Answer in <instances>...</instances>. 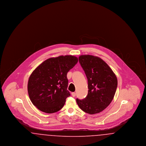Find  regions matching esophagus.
I'll return each mask as SVG.
<instances>
[{"label":"esophagus","mask_w":146,"mask_h":146,"mask_svg":"<svg viewBox=\"0 0 146 146\" xmlns=\"http://www.w3.org/2000/svg\"><path fill=\"white\" fill-rule=\"evenodd\" d=\"M72 96H73V97H75V96H76V92H72Z\"/></svg>","instance_id":"1"}]
</instances>
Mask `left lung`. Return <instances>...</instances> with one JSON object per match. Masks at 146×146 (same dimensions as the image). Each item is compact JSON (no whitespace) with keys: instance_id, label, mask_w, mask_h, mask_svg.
<instances>
[{"instance_id":"8db88e82","label":"left lung","mask_w":146,"mask_h":146,"mask_svg":"<svg viewBox=\"0 0 146 146\" xmlns=\"http://www.w3.org/2000/svg\"><path fill=\"white\" fill-rule=\"evenodd\" d=\"M79 61L88 79V94L83 100L76 98V103L84 111L94 114L104 111L111 103L117 88V76L101 58L84 55Z\"/></svg>"}]
</instances>
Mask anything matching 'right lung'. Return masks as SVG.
<instances>
[{"mask_svg": "<svg viewBox=\"0 0 146 146\" xmlns=\"http://www.w3.org/2000/svg\"><path fill=\"white\" fill-rule=\"evenodd\" d=\"M78 61L74 56H60L47 59L33 70L27 89L31 102L38 110L53 113L62 108L70 95L67 74Z\"/></svg>", "mask_w": 146, "mask_h": 146, "instance_id": "right-lung-1", "label": "right lung"}]
</instances>
